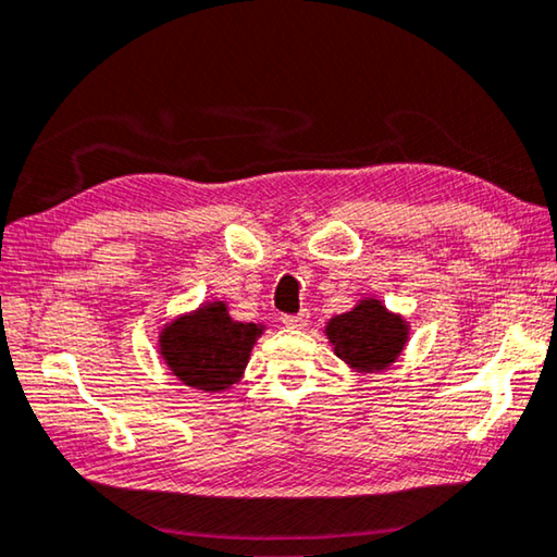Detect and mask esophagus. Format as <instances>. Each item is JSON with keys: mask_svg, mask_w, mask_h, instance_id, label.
<instances>
[{"mask_svg": "<svg viewBox=\"0 0 557 557\" xmlns=\"http://www.w3.org/2000/svg\"><path fill=\"white\" fill-rule=\"evenodd\" d=\"M308 318H311V313L300 311L298 315H281V323L288 325V327H304L308 323Z\"/></svg>", "mask_w": 557, "mask_h": 557, "instance_id": "1", "label": "esophagus"}]
</instances>
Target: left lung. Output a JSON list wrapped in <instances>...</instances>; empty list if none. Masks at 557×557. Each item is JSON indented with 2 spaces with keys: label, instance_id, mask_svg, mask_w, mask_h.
Masks as SVG:
<instances>
[{
  "label": "left lung",
  "instance_id": "8db88e82",
  "mask_svg": "<svg viewBox=\"0 0 557 557\" xmlns=\"http://www.w3.org/2000/svg\"><path fill=\"white\" fill-rule=\"evenodd\" d=\"M409 327L403 318L389 313L375 298H364L348 313L327 321L325 335L335 355L352 370H385L397 360L407 343Z\"/></svg>",
  "mask_w": 557,
  "mask_h": 557
}]
</instances>
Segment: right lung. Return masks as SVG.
Returning a JSON list of instances; mask_svg holds the SVG:
<instances>
[{
    "instance_id": "right-lung-1",
    "label": "right lung",
    "mask_w": 557,
    "mask_h": 557,
    "mask_svg": "<svg viewBox=\"0 0 557 557\" xmlns=\"http://www.w3.org/2000/svg\"><path fill=\"white\" fill-rule=\"evenodd\" d=\"M263 325L234 321L224 300L180 315L160 333V355L185 385L219 392L239 382Z\"/></svg>"
}]
</instances>
